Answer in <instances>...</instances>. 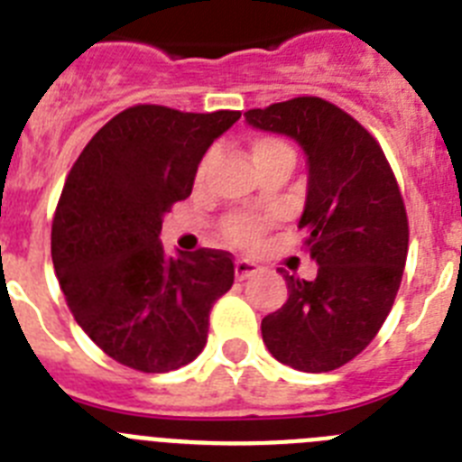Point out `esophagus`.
Instances as JSON below:
<instances>
[{"label": "esophagus", "mask_w": 462, "mask_h": 462, "mask_svg": "<svg viewBox=\"0 0 462 462\" xmlns=\"http://www.w3.org/2000/svg\"><path fill=\"white\" fill-rule=\"evenodd\" d=\"M259 273V266L252 263V261L238 259L236 261V280H247V277H254Z\"/></svg>", "instance_id": "1"}]
</instances>
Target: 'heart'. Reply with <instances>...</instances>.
I'll return each instance as SVG.
<instances>
[{
  "label": "heart",
  "mask_w": 462,
  "mask_h": 462,
  "mask_svg": "<svg viewBox=\"0 0 462 462\" xmlns=\"http://www.w3.org/2000/svg\"><path fill=\"white\" fill-rule=\"evenodd\" d=\"M250 159L252 164H254V169H259V166L263 164H273V162H291L293 164V150L289 148V143L280 141V138L266 136L252 143ZM208 173H210V157L203 159V164L196 171V185H203ZM224 234H226V238L231 240V243L240 245V247H252V245L259 240L261 228L259 224L250 222V219H228V222L224 224Z\"/></svg>",
  "instance_id": "1"
}]
</instances>
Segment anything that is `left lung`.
Listing matches in <instances>:
<instances>
[{"label":"left lung","mask_w":462,"mask_h":462,"mask_svg":"<svg viewBox=\"0 0 462 462\" xmlns=\"http://www.w3.org/2000/svg\"><path fill=\"white\" fill-rule=\"evenodd\" d=\"M252 129L291 138L308 162L298 228L314 280L282 271L287 303L263 317L268 352L289 368L328 373L373 342L407 261V212L389 162L352 116L319 97L245 113Z\"/></svg>","instance_id":"1"}]
</instances>
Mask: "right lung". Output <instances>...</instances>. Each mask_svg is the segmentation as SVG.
Segmentation results:
<instances>
[{
  "label": "right lung",
  "mask_w": 462,
  "mask_h": 462,
  "mask_svg": "<svg viewBox=\"0 0 462 462\" xmlns=\"http://www.w3.org/2000/svg\"><path fill=\"white\" fill-rule=\"evenodd\" d=\"M236 110H122L76 159L52 219V266L69 310L94 345L141 370L194 361L210 310L234 284L226 252L169 256L164 215L191 194L203 154L238 122Z\"/></svg>",
  "instance_id": "1"
}]
</instances>
